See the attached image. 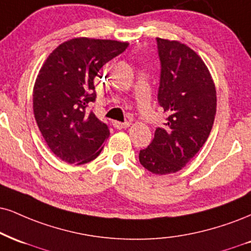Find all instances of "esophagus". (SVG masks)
<instances>
[{"mask_svg": "<svg viewBox=\"0 0 251 251\" xmlns=\"http://www.w3.org/2000/svg\"><path fill=\"white\" fill-rule=\"evenodd\" d=\"M131 125L128 122H125V123H120V122H114L113 123V126L116 127L117 129H123V128H127L128 126Z\"/></svg>", "mask_w": 251, "mask_h": 251, "instance_id": "obj_1", "label": "esophagus"}]
</instances>
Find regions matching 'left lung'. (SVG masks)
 <instances>
[{
    "label": "left lung",
    "mask_w": 251,
    "mask_h": 251,
    "mask_svg": "<svg viewBox=\"0 0 251 251\" xmlns=\"http://www.w3.org/2000/svg\"><path fill=\"white\" fill-rule=\"evenodd\" d=\"M161 64L158 101L168 114L140 164L151 173H175L194 158L209 137L216 114V90L201 57L177 41L156 38Z\"/></svg>",
    "instance_id": "obj_1"
}]
</instances>
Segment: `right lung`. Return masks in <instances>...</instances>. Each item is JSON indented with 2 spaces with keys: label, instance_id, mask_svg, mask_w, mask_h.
Segmentation results:
<instances>
[{
  "label": "right lung",
  "instance_id": "obj_1",
  "mask_svg": "<svg viewBox=\"0 0 251 251\" xmlns=\"http://www.w3.org/2000/svg\"><path fill=\"white\" fill-rule=\"evenodd\" d=\"M127 42L72 38L45 59L36 78L32 108L52 153L69 164L92 161L110 135L106 124L87 112L96 100L95 78L102 65L124 52Z\"/></svg>",
  "mask_w": 251,
  "mask_h": 251
}]
</instances>
